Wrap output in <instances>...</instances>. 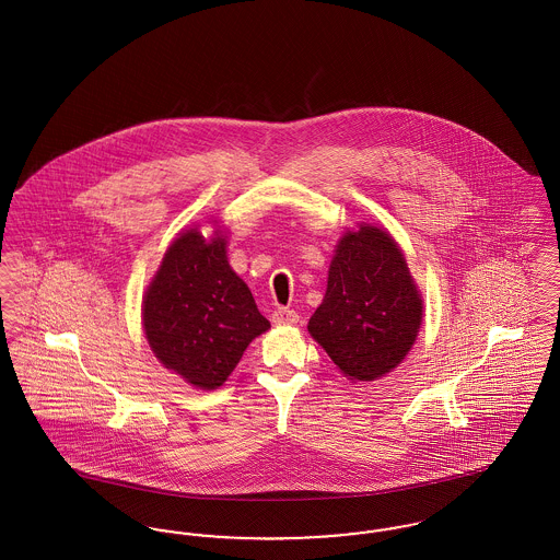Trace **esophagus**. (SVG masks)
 <instances>
[{
  "label": "esophagus",
  "instance_id": "1",
  "mask_svg": "<svg viewBox=\"0 0 560 560\" xmlns=\"http://www.w3.org/2000/svg\"><path fill=\"white\" fill-rule=\"evenodd\" d=\"M272 323L275 325H295L298 323V313L290 311V308H275Z\"/></svg>",
  "mask_w": 560,
  "mask_h": 560
}]
</instances>
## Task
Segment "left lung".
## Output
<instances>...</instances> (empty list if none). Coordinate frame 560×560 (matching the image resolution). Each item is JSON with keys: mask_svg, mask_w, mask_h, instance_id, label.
I'll use <instances>...</instances> for the list:
<instances>
[{"mask_svg": "<svg viewBox=\"0 0 560 560\" xmlns=\"http://www.w3.org/2000/svg\"><path fill=\"white\" fill-rule=\"evenodd\" d=\"M422 308L397 241L384 229L361 224L336 245L308 331L347 377L372 382L393 372L411 350Z\"/></svg>", "mask_w": 560, "mask_h": 560, "instance_id": "left-lung-1", "label": "left lung"}]
</instances>
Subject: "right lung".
I'll return each instance as SVG.
<instances>
[{"label": "right lung", "instance_id": "right-lung-1", "mask_svg": "<svg viewBox=\"0 0 560 560\" xmlns=\"http://www.w3.org/2000/svg\"><path fill=\"white\" fill-rule=\"evenodd\" d=\"M142 325L161 363L188 384L213 390L237 368L243 350L270 323L229 265L226 237L180 233L142 298Z\"/></svg>", "mask_w": 560, "mask_h": 560}]
</instances>
